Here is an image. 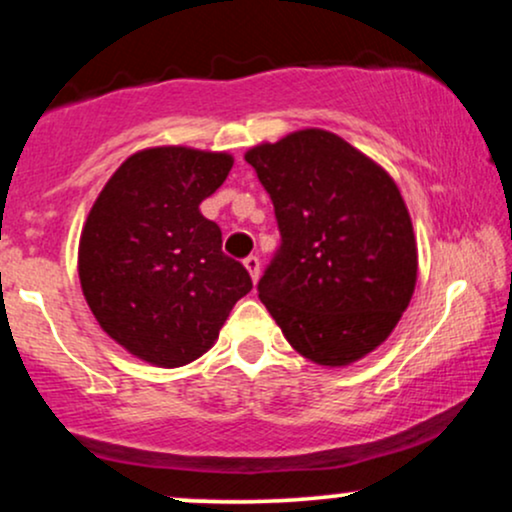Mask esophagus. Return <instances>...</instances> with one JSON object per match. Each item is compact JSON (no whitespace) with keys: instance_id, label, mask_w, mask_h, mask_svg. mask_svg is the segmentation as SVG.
Returning a JSON list of instances; mask_svg holds the SVG:
<instances>
[{"instance_id":"esophagus-1","label":"esophagus","mask_w":512,"mask_h":512,"mask_svg":"<svg viewBox=\"0 0 512 512\" xmlns=\"http://www.w3.org/2000/svg\"><path fill=\"white\" fill-rule=\"evenodd\" d=\"M243 264H245V269H248V272H250L252 281H257V276H260V257H257V255L245 257Z\"/></svg>"}]
</instances>
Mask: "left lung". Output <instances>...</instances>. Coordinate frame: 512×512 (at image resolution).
Returning <instances> with one entry per match:
<instances>
[{
    "label": "left lung",
    "instance_id": "1",
    "mask_svg": "<svg viewBox=\"0 0 512 512\" xmlns=\"http://www.w3.org/2000/svg\"><path fill=\"white\" fill-rule=\"evenodd\" d=\"M274 204L281 245L260 301L298 354L349 366L395 330L416 286V240L395 180L325 129L245 154Z\"/></svg>",
    "mask_w": 512,
    "mask_h": 512
}]
</instances>
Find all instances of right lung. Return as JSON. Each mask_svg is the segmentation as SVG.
<instances>
[{
	"mask_svg": "<svg viewBox=\"0 0 512 512\" xmlns=\"http://www.w3.org/2000/svg\"><path fill=\"white\" fill-rule=\"evenodd\" d=\"M233 168L228 154L158 146L129 156L88 214L79 279L88 308L142 361L178 368L211 349L228 313L252 289L223 255L221 228L199 204Z\"/></svg>",
	"mask_w": 512,
	"mask_h": 512,
	"instance_id": "1",
	"label": "right lung"
}]
</instances>
